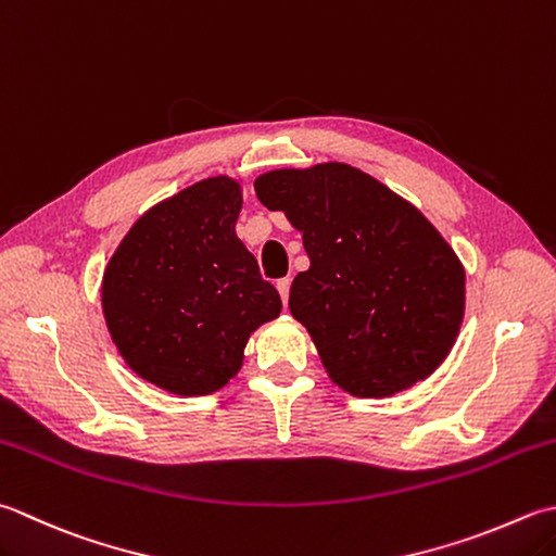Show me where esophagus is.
<instances>
[{
	"instance_id": "esophagus-1",
	"label": "esophagus",
	"mask_w": 556,
	"mask_h": 556,
	"mask_svg": "<svg viewBox=\"0 0 556 556\" xmlns=\"http://www.w3.org/2000/svg\"><path fill=\"white\" fill-rule=\"evenodd\" d=\"M289 289H291V279H279L277 281V291H279V296H281V303H289Z\"/></svg>"
}]
</instances>
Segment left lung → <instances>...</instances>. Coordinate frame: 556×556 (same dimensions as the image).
Here are the masks:
<instances>
[{"label":"left lung","instance_id":"1","mask_svg":"<svg viewBox=\"0 0 556 556\" xmlns=\"http://www.w3.org/2000/svg\"><path fill=\"white\" fill-rule=\"evenodd\" d=\"M255 192L303 233L311 267L289 308L337 386L388 397L437 371L460 332L465 269L417 206L346 163L269 170Z\"/></svg>","mask_w":556,"mask_h":556}]
</instances>
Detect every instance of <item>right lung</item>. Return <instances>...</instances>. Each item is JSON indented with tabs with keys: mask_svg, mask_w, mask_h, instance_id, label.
<instances>
[{
	"mask_svg": "<svg viewBox=\"0 0 556 556\" xmlns=\"http://www.w3.org/2000/svg\"><path fill=\"white\" fill-rule=\"evenodd\" d=\"M241 185L206 178L141 216L103 275V315L137 376L176 395H210L243 364L253 330L281 311L238 241Z\"/></svg>",
	"mask_w": 556,
	"mask_h": 556,
	"instance_id": "add662e5",
	"label": "right lung"
}]
</instances>
